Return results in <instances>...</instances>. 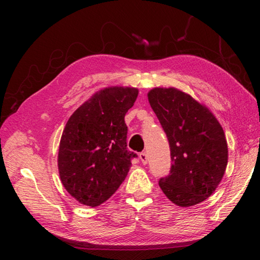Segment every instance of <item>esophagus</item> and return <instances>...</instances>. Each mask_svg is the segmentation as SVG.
I'll return each mask as SVG.
<instances>
[{
	"mask_svg": "<svg viewBox=\"0 0 260 260\" xmlns=\"http://www.w3.org/2000/svg\"><path fill=\"white\" fill-rule=\"evenodd\" d=\"M139 157H140L141 161H142V164L146 165L147 162H148V155H147V152H141L140 155H139Z\"/></svg>",
	"mask_w": 260,
	"mask_h": 260,
	"instance_id": "34e87169",
	"label": "esophagus"
}]
</instances>
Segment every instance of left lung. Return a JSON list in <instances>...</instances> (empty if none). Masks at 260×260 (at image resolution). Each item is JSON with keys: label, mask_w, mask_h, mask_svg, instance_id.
<instances>
[{"label": "left lung", "mask_w": 260, "mask_h": 260, "mask_svg": "<svg viewBox=\"0 0 260 260\" xmlns=\"http://www.w3.org/2000/svg\"><path fill=\"white\" fill-rule=\"evenodd\" d=\"M148 100L167 135L172 159L159 187L180 208L200 204L225 174L228 147L222 127L206 105L178 88H152Z\"/></svg>", "instance_id": "obj_1"}]
</instances>
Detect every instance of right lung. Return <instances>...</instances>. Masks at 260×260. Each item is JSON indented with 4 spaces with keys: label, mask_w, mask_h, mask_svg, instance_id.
Wrapping results in <instances>:
<instances>
[{
    "label": "right lung",
    "mask_w": 260,
    "mask_h": 260,
    "mask_svg": "<svg viewBox=\"0 0 260 260\" xmlns=\"http://www.w3.org/2000/svg\"><path fill=\"white\" fill-rule=\"evenodd\" d=\"M139 89L103 88L72 113L63 131L58 172L64 188L79 203L99 206L124 181L136 153L127 150L125 114Z\"/></svg>",
    "instance_id": "obj_1"
}]
</instances>
